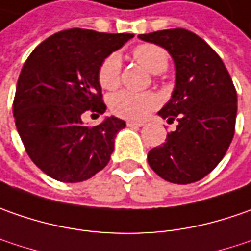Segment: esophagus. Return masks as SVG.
Wrapping results in <instances>:
<instances>
[{
  "mask_svg": "<svg viewBox=\"0 0 251 251\" xmlns=\"http://www.w3.org/2000/svg\"><path fill=\"white\" fill-rule=\"evenodd\" d=\"M126 125L129 126V127H140L143 126V122H133V121H127V124Z\"/></svg>",
  "mask_w": 251,
  "mask_h": 251,
  "instance_id": "1",
  "label": "esophagus"
}]
</instances>
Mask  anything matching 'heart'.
Returning <instances> with one entry per match:
<instances>
[{"instance_id": "1", "label": "heart", "mask_w": 251, "mask_h": 251, "mask_svg": "<svg viewBox=\"0 0 251 251\" xmlns=\"http://www.w3.org/2000/svg\"><path fill=\"white\" fill-rule=\"evenodd\" d=\"M134 59L152 75L162 74L168 68V55L162 48L152 44L137 46L133 51ZM122 61L117 52L109 54L99 68V82L102 89L112 90L121 80ZM158 97L150 93L121 90L109 97V108L118 117L126 119H143L158 105Z\"/></svg>"}]
</instances>
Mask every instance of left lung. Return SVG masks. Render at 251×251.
<instances>
[{"label":"left lung","instance_id":"left-lung-1","mask_svg":"<svg viewBox=\"0 0 251 251\" xmlns=\"http://www.w3.org/2000/svg\"><path fill=\"white\" fill-rule=\"evenodd\" d=\"M139 39L165 48L175 64V87L158 115L177 126L149 151V165L171 183L197 182L220 164L233 139L235 86L218 54L192 31L167 29Z\"/></svg>","mask_w":251,"mask_h":251}]
</instances>
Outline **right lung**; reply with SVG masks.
Here are the masks:
<instances>
[{"label": "right lung", "mask_w": 251, "mask_h": 251, "mask_svg": "<svg viewBox=\"0 0 251 251\" xmlns=\"http://www.w3.org/2000/svg\"><path fill=\"white\" fill-rule=\"evenodd\" d=\"M133 37L129 33L69 29L33 50L19 75L13 100L16 129L31 161L55 180H87L108 164L125 121L107 117L83 124L86 111L104 114L99 68Z\"/></svg>", "instance_id": "right-lung-1"}]
</instances>
